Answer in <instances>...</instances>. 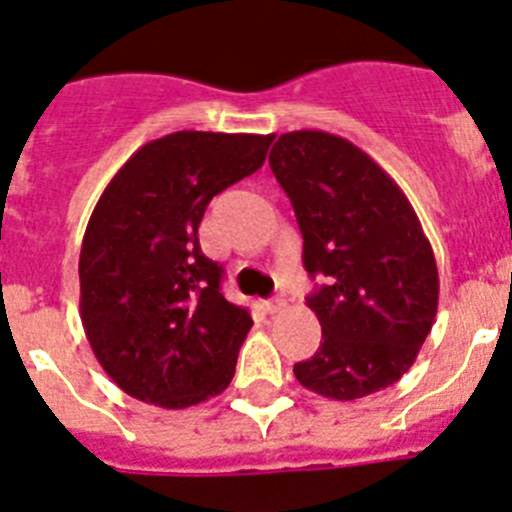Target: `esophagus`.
Returning a JSON list of instances; mask_svg holds the SVG:
<instances>
[{"mask_svg": "<svg viewBox=\"0 0 512 512\" xmlns=\"http://www.w3.org/2000/svg\"><path fill=\"white\" fill-rule=\"evenodd\" d=\"M286 309V299H281V296H273V299L265 301V311L268 314H278V311Z\"/></svg>", "mask_w": 512, "mask_h": 512, "instance_id": "obj_1", "label": "esophagus"}]
</instances>
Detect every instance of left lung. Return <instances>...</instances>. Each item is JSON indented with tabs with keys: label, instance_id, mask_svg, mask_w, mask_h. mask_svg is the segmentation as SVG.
<instances>
[{
	"label": "left lung",
	"instance_id": "left-lung-1",
	"mask_svg": "<svg viewBox=\"0 0 512 512\" xmlns=\"http://www.w3.org/2000/svg\"><path fill=\"white\" fill-rule=\"evenodd\" d=\"M270 170L291 198L306 273L327 278L306 299L322 342L293 366L296 379L340 402L386 389L410 371L438 311V265L415 208L335 133H283Z\"/></svg>",
	"mask_w": 512,
	"mask_h": 512
}]
</instances>
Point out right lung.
<instances>
[{
    "label": "right lung",
    "mask_w": 512,
    "mask_h": 512,
    "mask_svg": "<svg viewBox=\"0 0 512 512\" xmlns=\"http://www.w3.org/2000/svg\"><path fill=\"white\" fill-rule=\"evenodd\" d=\"M270 136L177 131L141 146L108 188L79 252V314L110 379L182 410L229 386L250 311L221 296L198 242L206 206L262 167Z\"/></svg>",
    "instance_id": "right-lung-1"
}]
</instances>
